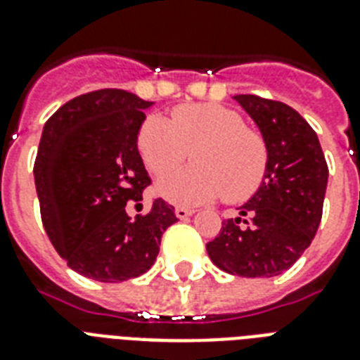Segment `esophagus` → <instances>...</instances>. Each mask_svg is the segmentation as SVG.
<instances>
[{"instance_id": "1", "label": "esophagus", "mask_w": 360, "mask_h": 360, "mask_svg": "<svg viewBox=\"0 0 360 360\" xmlns=\"http://www.w3.org/2000/svg\"><path fill=\"white\" fill-rule=\"evenodd\" d=\"M174 214H176V218H180V220H186L188 216L193 214V210L186 209V207H176V209H174Z\"/></svg>"}]
</instances>
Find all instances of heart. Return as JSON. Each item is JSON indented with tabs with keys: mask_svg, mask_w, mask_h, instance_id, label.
I'll use <instances>...</instances> for the list:
<instances>
[{
	"mask_svg": "<svg viewBox=\"0 0 360 360\" xmlns=\"http://www.w3.org/2000/svg\"><path fill=\"white\" fill-rule=\"evenodd\" d=\"M136 148L153 174L182 165L191 151L193 163L163 176L155 193L176 205H201L216 197L241 202L260 188L267 172L266 140L248 129L239 112L220 104H190L144 119Z\"/></svg>",
	"mask_w": 360,
	"mask_h": 360,
	"instance_id": "b5f03b06",
	"label": "heart"
}]
</instances>
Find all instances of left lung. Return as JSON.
<instances>
[{"instance_id": "obj_1", "label": "left lung", "mask_w": 360, "mask_h": 360, "mask_svg": "<svg viewBox=\"0 0 360 360\" xmlns=\"http://www.w3.org/2000/svg\"><path fill=\"white\" fill-rule=\"evenodd\" d=\"M266 140L267 172L237 218L221 224L207 252L221 271L275 277L311 245L323 216L328 167L319 139L296 110L256 94H237Z\"/></svg>"}]
</instances>
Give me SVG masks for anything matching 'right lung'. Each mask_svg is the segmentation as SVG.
Returning a JSON list of instances; mask_svg holds the SVG:
<instances>
[{"mask_svg": "<svg viewBox=\"0 0 360 360\" xmlns=\"http://www.w3.org/2000/svg\"><path fill=\"white\" fill-rule=\"evenodd\" d=\"M151 106L102 89L66 102L43 127L34 165L43 228L68 266L89 279L121 283L146 273L176 221L163 199L136 218L125 210L150 186L136 134Z\"/></svg>", "mask_w": 360, "mask_h": 360, "instance_id": "1", "label": "right lung"}]
</instances>
